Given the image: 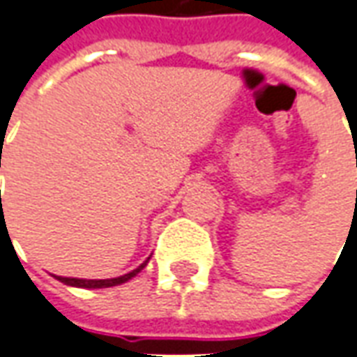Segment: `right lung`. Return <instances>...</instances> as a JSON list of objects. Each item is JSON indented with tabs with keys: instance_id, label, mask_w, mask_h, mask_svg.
Listing matches in <instances>:
<instances>
[{
	"instance_id": "obj_1",
	"label": "right lung",
	"mask_w": 357,
	"mask_h": 357,
	"mask_svg": "<svg viewBox=\"0 0 357 357\" xmlns=\"http://www.w3.org/2000/svg\"><path fill=\"white\" fill-rule=\"evenodd\" d=\"M148 264V260L144 264H140L137 270H132L130 273H125L121 278H113V280H76V278H56L58 281L66 283V285H72V287H84V289H101V287H113V285H121L125 283L130 278H135L138 271L142 270L144 266Z\"/></svg>"
}]
</instances>
